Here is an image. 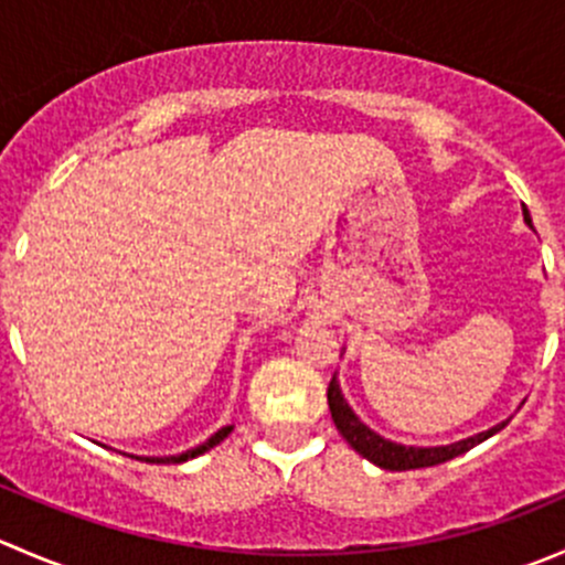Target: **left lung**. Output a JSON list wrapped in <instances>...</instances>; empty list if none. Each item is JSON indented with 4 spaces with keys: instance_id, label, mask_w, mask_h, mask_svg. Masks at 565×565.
Instances as JSON below:
<instances>
[{
    "instance_id": "8db88e82",
    "label": "left lung",
    "mask_w": 565,
    "mask_h": 565,
    "mask_svg": "<svg viewBox=\"0 0 565 565\" xmlns=\"http://www.w3.org/2000/svg\"><path fill=\"white\" fill-rule=\"evenodd\" d=\"M525 224L533 226L530 224L527 210H525ZM328 407H330V415H333L335 429L341 431V437H344V440L350 443V446L355 448L363 459L374 461V465L383 467V470H418V467L443 465V461H448V459L459 457V454L470 451V448H476L478 443L489 440V437L498 435V431L509 424V420H503V424L492 426V429L481 431V435H472V437H467V440L451 443V446L418 448V446H402V443H391V440H385V437H380L377 431L369 429V426L363 424L355 413H352V407L347 404V398L341 396V388H339V383H335V377L330 380V385H328Z\"/></svg>"
}]
</instances>
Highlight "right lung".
<instances>
[{
	"instance_id": "right-lung-1",
	"label": "right lung",
	"mask_w": 565,
	"mask_h": 565,
	"mask_svg": "<svg viewBox=\"0 0 565 565\" xmlns=\"http://www.w3.org/2000/svg\"><path fill=\"white\" fill-rule=\"evenodd\" d=\"M230 431H232V426H224V429H218V431H215V435L210 437L207 443H202V446L191 448V451H185V454H177V457H134V459L150 461V465H180V461H188V459L199 457V454L210 451V448H215V446H218L221 440H226V437H230Z\"/></svg>"
}]
</instances>
